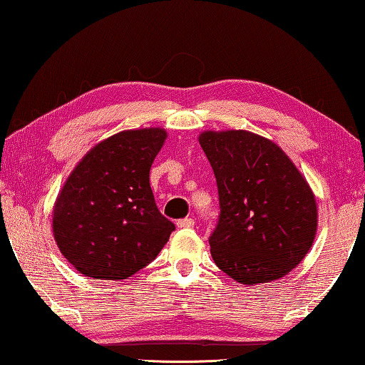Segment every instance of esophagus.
I'll return each instance as SVG.
<instances>
[{
	"label": "esophagus",
	"instance_id": "esophagus-1",
	"mask_svg": "<svg viewBox=\"0 0 365 365\" xmlns=\"http://www.w3.org/2000/svg\"><path fill=\"white\" fill-rule=\"evenodd\" d=\"M178 227L186 229V227H194V219L192 217H184L178 221Z\"/></svg>",
	"mask_w": 365,
	"mask_h": 365
}]
</instances>
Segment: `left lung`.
Returning a JSON list of instances; mask_svg holds the SVG:
<instances>
[{
	"mask_svg": "<svg viewBox=\"0 0 365 365\" xmlns=\"http://www.w3.org/2000/svg\"><path fill=\"white\" fill-rule=\"evenodd\" d=\"M219 219L209 244L216 266L241 284L281 279L306 257L317 231L316 197L277 144L249 131H206Z\"/></svg>",
	"mask_w": 365,
	"mask_h": 365,
	"instance_id": "1",
	"label": "left lung"
}]
</instances>
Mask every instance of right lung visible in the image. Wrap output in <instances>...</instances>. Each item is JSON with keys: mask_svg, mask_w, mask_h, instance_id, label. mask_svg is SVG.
<instances>
[{"mask_svg": "<svg viewBox=\"0 0 365 365\" xmlns=\"http://www.w3.org/2000/svg\"><path fill=\"white\" fill-rule=\"evenodd\" d=\"M161 128L129 129L96 144L58 194L53 234L84 276L128 279L154 261L174 231L159 212L149 169L161 151Z\"/></svg>", "mask_w": 365, "mask_h": 365, "instance_id": "add662e5", "label": "right lung"}]
</instances>
